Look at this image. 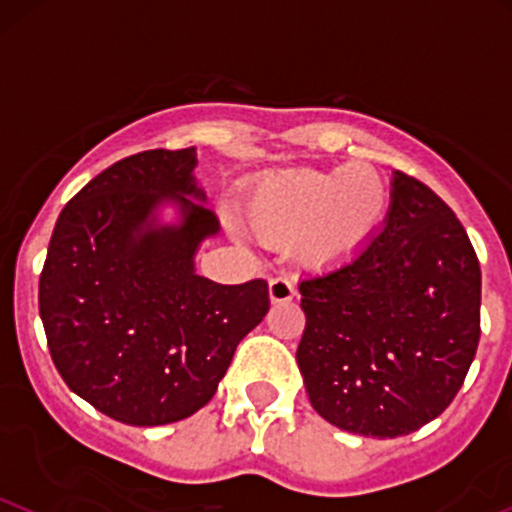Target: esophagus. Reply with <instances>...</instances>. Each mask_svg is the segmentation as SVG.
Returning <instances> with one entry per match:
<instances>
[{
    "instance_id": "esophagus-1",
    "label": "esophagus",
    "mask_w": 512,
    "mask_h": 512,
    "mask_svg": "<svg viewBox=\"0 0 512 512\" xmlns=\"http://www.w3.org/2000/svg\"><path fill=\"white\" fill-rule=\"evenodd\" d=\"M294 297H297V289H294V282L287 274H279V277L270 279L272 304H284V301H292Z\"/></svg>"
}]
</instances>
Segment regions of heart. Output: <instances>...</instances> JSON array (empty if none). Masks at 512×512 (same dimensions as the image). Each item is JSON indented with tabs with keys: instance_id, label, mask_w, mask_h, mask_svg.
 Instances as JSON below:
<instances>
[{
	"instance_id": "heart-1",
	"label": "heart",
	"mask_w": 512,
	"mask_h": 512,
	"mask_svg": "<svg viewBox=\"0 0 512 512\" xmlns=\"http://www.w3.org/2000/svg\"><path fill=\"white\" fill-rule=\"evenodd\" d=\"M390 188L373 164L292 169L267 176L247 206L250 225L270 242H297L309 260L328 262L368 245L383 225Z\"/></svg>"
}]
</instances>
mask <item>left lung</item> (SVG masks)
Returning <instances> with one entry per match:
<instances>
[{"mask_svg":"<svg viewBox=\"0 0 512 512\" xmlns=\"http://www.w3.org/2000/svg\"><path fill=\"white\" fill-rule=\"evenodd\" d=\"M299 292V373L333 427L405 437L464 385L481 338V267L454 211L414 176L395 171L383 230Z\"/></svg>","mask_w":512,"mask_h":512,"instance_id":"1","label":"left lung"}]
</instances>
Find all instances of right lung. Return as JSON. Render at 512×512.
Masks as SVG:
<instances>
[{
	"instance_id": "obj_1",
	"label": "right lung",
	"mask_w": 512,
	"mask_h": 512,
	"mask_svg": "<svg viewBox=\"0 0 512 512\" xmlns=\"http://www.w3.org/2000/svg\"><path fill=\"white\" fill-rule=\"evenodd\" d=\"M196 149L117 161L66 203L39 279L56 370L75 395L132 427L191 417L211 402L235 348L270 311L265 279L215 284L193 272L218 218L193 184ZM179 226H154L159 202Z\"/></svg>"
}]
</instances>
